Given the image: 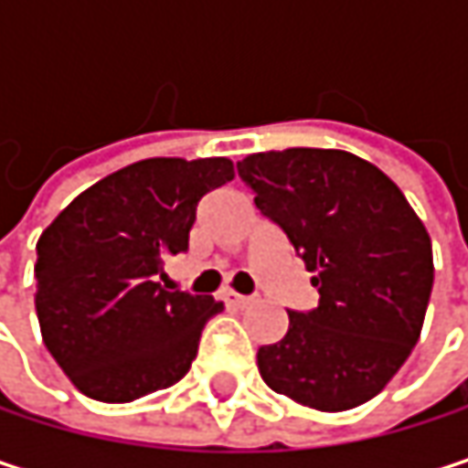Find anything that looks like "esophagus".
Segmentation results:
<instances>
[{
    "label": "esophagus",
    "mask_w": 468,
    "mask_h": 468,
    "mask_svg": "<svg viewBox=\"0 0 468 468\" xmlns=\"http://www.w3.org/2000/svg\"><path fill=\"white\" fill-rule=\"evenodd\" d=\"M225 303H230V306H238V309H243V306H249L254 298H249V295H240V292H233V290H228L225 295Z\"/></svg>",
    "instance_id": "esophagus-1"
}]
</instances>
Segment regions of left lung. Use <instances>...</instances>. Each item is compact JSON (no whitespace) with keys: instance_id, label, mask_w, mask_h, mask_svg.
Listing matches in <instances>:
<instances>
[{"instance_id":"obj_1","label":"left lung","mask_w":468,"mask_h":468,"mask_svg":"<svg viewBox=\"0 0 468 468\" xmlns=\"http://www.w3.org/2000/svg\"><path fill=\"white\" fill-rule=\"evenodd\" d=\"M238 176L320 292L317 309L287 312L282 341L260 346V377L320 412L371 401L420 338L433 287L420 217L377 165L338 148L249 154Z\"/></svg>"}]
</instances>
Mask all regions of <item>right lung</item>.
I'll use <instances>...</instances> for the list:
<instances>
[{
  "instance_id": "add662e5",
  "label": "right lung",
  "mask_w": 468,
  "mask_h": 468,
  "mask_svg": "<svg viewBox=\"0 0 468 468\" xmlns=\"http://www.w3.org/2000/svg\"><path fill=\"white\" fill-rule=\"evenodd\" d=\"M228 156H154L80 192L37 240V320L48 352L89 399L127 404L176 385L225 306L159 284L189 249L197 203L233 181Z\"/></svg>"
}]
</instances>
